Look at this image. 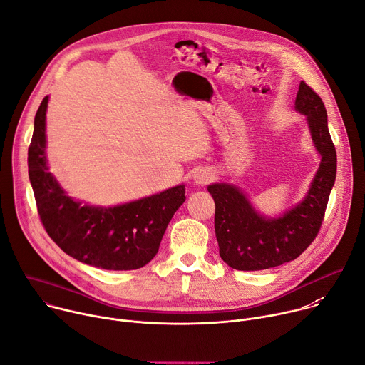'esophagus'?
Listing matches in <instances>:
<instances>
[{"mask_svg":"<svg viewBox=\"0 0 365 365\" xmlns=\"http://www.w3.org/2000/svg\"><path fill=\"white\" fill-rule=\"evenodd\" d=\"M211 179H212V173H211L210 170H206V169H199V170L195 172V175H193V180H195V183L199 185V186H203V185H206V183H210Z\"/></svg>","mask_w":365,"mask_h":365,"instance_id":"esophagus-1","label":"esophagus"}]
</instances>
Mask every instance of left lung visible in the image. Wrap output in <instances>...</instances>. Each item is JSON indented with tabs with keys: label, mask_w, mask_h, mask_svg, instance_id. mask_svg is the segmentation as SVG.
<instances>
[{
	"label": "left lung",
	"mask_w": 365,
	"mask_h": 365,
	"mask_svg": "<svg viewBox=\"0 0 365 365\" xmlns=\"http://www.w3.org/2000/svg\"><path fill=\"white\" fill-rule=\"evenodd\" d=\"M294 108L306 115L312 141L321 154L319 169L302 202L279 218L259 215L234 185L207 186L215 200V234L224 262L242 272L282 266L297 258L318 235L336 176V151L328 130V114L321 96L299 85Z\"/></svg>",
	"instance_id": "1"
}]
</instances>
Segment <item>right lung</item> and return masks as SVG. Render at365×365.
I'll list each match as a JSON object with an SVG mask.
<instances>
[{
	"label": "right lung",
	"instance_id": "right-lung-1",
	"mask_svg": "<svg viewBox=\"0 0 365 365\" xmlns=\"http://www.w3.org/2000/svg\"><path fill=\"white\" fill-rule=\"evenodd\" d=\"M44 96L34 117L29 178L41 224L68 255L106 270H135L158 254L168 224L185 202V185L117 206H91L66 195L46 160Z\"/></svg>",
	"mask_w": 365,
	"mask_h": 365
}]
</instances>
